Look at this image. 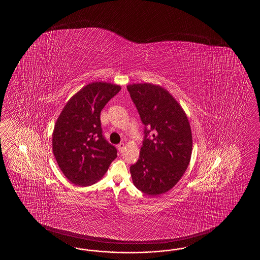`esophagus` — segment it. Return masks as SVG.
<instances>
[{
	"mask_svg": "<svg viewBox=\"0 0 260 260\" xmlns=\"http://www.w3.org/2000/svg\"><path fill=\"white\" fill-rule=\"evenodd\" d=\"M124 143H120L118 145V149H119V151L120 152H122L123 151V149H124Z\"/></svg>",
	"mask_w": 260,
	"mask_h": 260,
	"instance_id": "1",
	"label": "esophagus"
}]
</instances>
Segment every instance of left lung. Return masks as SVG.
I'll return each instance as SVG.
<instances>
[{"label": "left lung", "mask_w": 260, "mask_h": 260, "mask_svg": "<svg viewBox=\"0 0 260 260\" xmlns=\"http://www.w3.org/2000/svg\"><path fill=\"white\" fill-rule=\"evenodd\" d=\"M144 127L138 161L130 166L133 183L149 196L171 189L188 167L192 136L186 113L168 91L151 83L127 86Z\"/></svg>", "instance_id": "8db88e82"}]
</instances>
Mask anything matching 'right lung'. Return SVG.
<instances>
[{
	"label": "right lung",
	"instance_id": "add662e5",
	"mask_svg": "<svg viewBox=\"0 0 260 260\" xmlns=\"http://www.w3.org/2000/svg\"><path fill=\"white\" fill-rule=\"evenodd\" d=\"M121 90L111 83H89L68 101L55 122L53 152L64 176L78 186L94 184L117 157L102 134L100 112Z\"/></svg>",
	"mask_w": 260,
	"mask_h": 260
}]
</instances>
